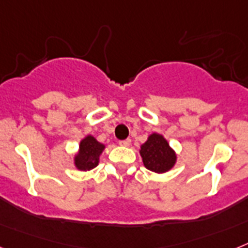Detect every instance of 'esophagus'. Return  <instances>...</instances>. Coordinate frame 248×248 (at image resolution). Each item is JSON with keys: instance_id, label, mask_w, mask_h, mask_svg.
<instances>
[{"instance_id": "1", "label": "esophagus", "mask_w": 248, "mask_h": 248, "mask_svg": "<svg viewBox=\"0 0 248 248\" xmlns=\"http://www.w3.org/2000/svg\"><path fill=\"white\" fill-rule=\"evenodd\" d=\"M120 145H121V146H124V147L130 146V145H131V140H130V139H127V140L120 141Z\"/></svg>"}]
</instances>
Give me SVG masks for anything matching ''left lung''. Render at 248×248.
Segmentation results:
<instances>
[{"label":"left lung","mask_w":248,"mask_h":248,"mask_svg":"<svg viewBox=\"0 0 248 248\" xmlns=\"http://www.w3.org/2000/svg\"><path fill=\"white\" fill-rule=\"evenodd\" d=\"M140 155L145 168L157 174L168 172L178 160L175 150L163 135L153 132L140 146Z\"/></svg>","instance_id":"obj_1"}]
</instances>
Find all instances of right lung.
<instances>
[{
  "label": "right lung",
  "instance_id": "obj_1",
  "mask_svg": "<svg viewBox=\"0 0 248 248\" xmlns=\"http://www.w3.org/2000/svg\"><path fill=\"white\" fill-rule=\"evenodd\" d=\"M106 145L97 141L94 136L87 135L79 142L78 151L73 156V164L80 171H89L99 164V156L105 151Z\"/></svg>",
  "mask_w": 248,
  "mask_h": 248
}]
</instances>
